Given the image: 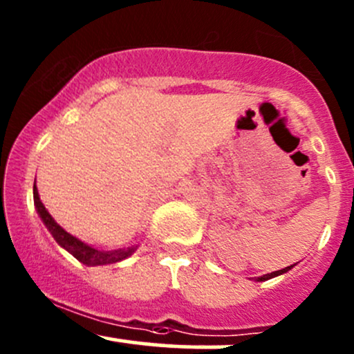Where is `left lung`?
<instances>
[{"label":"left lung","instance_id":"8db88e82","mask_svg":"<svg viewBox=\"0 0 354 354\" xmlns=\"http://www.w3.org/2000/svg\"><path fill=\"white\" fill-rule=\"evenodd\" d=\"M291 268H295V265H291V266H286V268H283V270L273 271V273H268V274H263V276H259V278H256V281H266V279L276 278V276H279V274H284V273H288V271H290Z\"/></svg>","mask_w":354,"mask_h":354}]
</instances>
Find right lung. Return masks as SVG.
I'll return each mask as SVG.
<instances>
[{
  "label": "right lung",
  "instance_id": "add662e5",
  "mask_svg": "<svg viewBox=\"0 0 354 354\" xmlns=\"http://www.w3.org/2000/svg\"><path fill=\"white\" fill-rule=\"evenodd\" d=\"M33 198H35V206L38 211L39 218H41L43 225L46 226L48 231L51 233V236L56 239V243L61 248L68 251V253L75 256L78 261L83 263L86 266H103V265H113V263H120L123 259L129 258L136 251L138 246H129V248H120V250H98V248L86 245L84 241H81L76 236L68 233L66 230H63L58 223L55 221V218L48 213V209L44 208V205L39 200L38 188H36V183L33 186Z\"/></svg>",
  "mask_w": 354,
  "mask_h": 354
}]
</instances>
